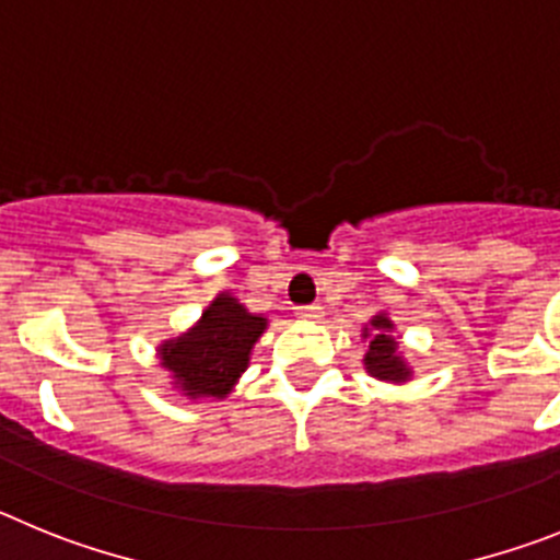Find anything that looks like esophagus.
<instances>
[{
	"instance_id": "esophagus-1",
	"label": "esophagus",
	"mask_w": 560,
	"mask_h": 560,
	"mask_svg": "<svg viewBox=\"0 0 560 560\" xmlns=\"http://www.w3.org/2000/svg\"><path fill=\"white\" fill-rule=\"evenodd\" d=\"M294 314L300 316V319H305V323H319L325 311H323V305H300Z\"/></svg>"
}]
</instances>
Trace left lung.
<instances>
[{
    "mask_svg": "<svg viewBox=\"0 0 560 560\" xmlns=\"http://www.w3.org/2000/svg\"><path fill=\"white\" fill-rule=\"evenodd\" d=\"M393 328L395 325L387 314H378L370 319V325L364 328V339L370 341L368 353H364V370L378 381L400 384V381H409L412 370H409V364L400 355Z\"/></svg>",
    "mask_w": 560,
    "mask_h": 560,
    "instance_id": "obj_1",
    "label": "left lung"
}]
</instances>
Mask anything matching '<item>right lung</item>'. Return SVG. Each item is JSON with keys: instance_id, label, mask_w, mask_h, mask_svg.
<instances>
[{"instance_id": "obj_1", "label": "right lung", "mask_w": 560, "mask_h": 560, "mask_svg": "<svg viewBox=\"0 0 560 560\" xmlns=\"http://www.w3.org/2000/svg\"><path fill=\"white\" fill-rule=\"evenodd\" d=\"M266 316L249 314L235 296L219 294L187 334L160 345L162 368L187 398H226L246 368Z\"/></svg>"}]
</instances>
